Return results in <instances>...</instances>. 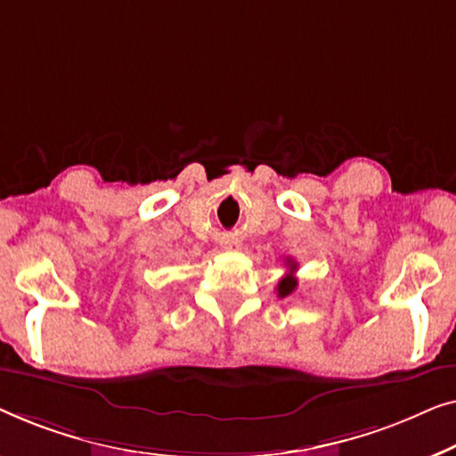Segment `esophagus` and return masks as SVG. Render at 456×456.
<instances>
[{
	"instance_id": "34e87169",
	"label": "esophagus",
	"mask_w": 456,
	"mask_h": 456,
	"mask_svg": "<svg viewBox=\"0 0 456 456\" xmlns=\"http://www.w3.org/2000/svg\"><path fill=\"white\" fill-rule=\"evenodd\" d=\"M225 246L227 248H237V246H240V243H237V241H225Z\"/></svg>"
}]
</instances>
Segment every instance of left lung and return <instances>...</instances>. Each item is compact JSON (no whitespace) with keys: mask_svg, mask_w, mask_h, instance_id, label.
I'll use <instances>...</instances> for the list:
<instances>
[{"mask_svg":"<svg viewBox=\"0 0 456 456\" xmlns=\"http://www.w3.org/2000/svg\"><path fill=\"white\" fill-rule=\"evenodd\" d=\"M287 266H289V273H287L277 285L279 297H287V295H291L295 289H297V279H295V274H293L295 268H297V265H295L293 260H287Z\"/></svg>","mask_w":456,"mask_h":456,"instance_id":"1","label":"left lung"}]
</instances>
